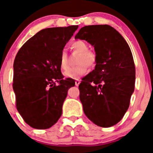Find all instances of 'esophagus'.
<instances>
[{
  "mask_svg": "<svg viewBox=\"0 0 153 153\" xmlns=\"http://www.w3.org/2000/svg\"><path fill=\"white\" fill-rule=\"evenodd\" d=\"M80 80H75V85L78 86L79 85H80Z\"/></svg>",
  "mask_w": 153,
  "mask_h": 153,
  "instance_id": "obj_1",
  "label": "esophagus"
}]
</instances>
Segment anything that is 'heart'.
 <instances>
[{
	"label": "heart",
	"mask_w": 153,
	"mask_h": 153,
	"mask_svg": "<svg viewBox=\"0 0 153 153\" xmlns=\"http://www.w3.org/2000/svg\"><path fill=\"white\" fill-rule=\"evenodd\" d=\"M71 48L76 52L80 53V56L78 60V66L71 68L65 72V77L71 79H78L87 73L88 66L92 67L96 62V56L93 52L88 51L89 47L83 40H75L72 43ZM60 66L62 70L66 71L68 68V57L65 50H62L60 56Z\"/></svg>",
	"instance_id": "heart-1"
}]
</instances>
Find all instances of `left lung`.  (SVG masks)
Returning <instances> with one entry per match:
<instances>
[{
  "label": "left lung",
  "mask_w": 153,
  "mask_h": 153,
  "mask_svg": "<svg viewBox=\"0 0 153 153\" xmlns=\"http://www.w3.org/2000/svg\"><path fill=\"white\" fill-rule=\"evenodd\" d=\"M94 47L96 65L79 85L84 113L97 126L109 128L121 120L135 89V68L124 38L109 25L84 26L75 35Z\"/></svg>",
  "instance_id": "1"
}]
</instances>
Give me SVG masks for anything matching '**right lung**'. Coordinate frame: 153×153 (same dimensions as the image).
Segmentation results:
<instances>
[{"instance_id": "right-lung-1", "label": "right lung", "mask_w": 153, "mask_h": 153, "mask_svg": "<svg viewBox=\"0 0 153 153\" xmlns=\"http://www.w3.org/2000/svg\"><path fill=\"white\" fill-rule=\"evenodd\" d=\"M78 28V25H71L40 30L16 55L13 84L16 108L32 128L48 129L61 116L62 104L75 81L63 80L60 53Z\"/></svg>"}]
</instances>
